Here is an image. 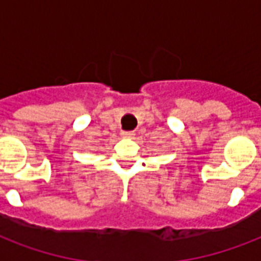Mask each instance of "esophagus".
Instances as JSON below:
<instances>
[{
	"label": "esophagus",
	"instance_id": "esophagus-1",
	"mask_svg": "<svg viewBox=\"0 0 261 261\" xmlns=\"http://www.w3.org/2000/svg\"><path fill=\"white\" fill-rule=\"evenodd\" d=\"M122 137H124V138H133L134 137V131H122Z\"/></svg>",
	"mask_w": 261,
	"mask_h": 261
}]
</instances>
